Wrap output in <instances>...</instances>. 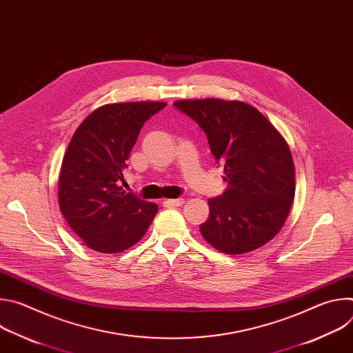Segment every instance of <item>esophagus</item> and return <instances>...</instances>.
Instances as JSON below:
<instances>
[{"label": "esophagus", "mask_w": 353, "mask_h": 353, "mask_svg": "<svg viewBox=\"0 0 353 353\" xmlns=\"http://www.w3.org/2000/svg\"><path fill=\"white\" fill-rule=\"evenodd\" d=\"M168 205H172V207H180L184 204V198H173V199H168L166 201Z\"/></svg>", "instance_id": "obj_1"}]
</instances>
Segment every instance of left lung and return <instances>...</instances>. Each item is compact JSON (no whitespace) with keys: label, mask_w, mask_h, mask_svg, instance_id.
<instances>
[{"label":"left lung","mask_w":353,"mask_h":353,"mask_svg":"<svg viewBox=\"0 0 353 353\" xmlns=\"http://www.w3.org/2000/svg\"><path fill=\"white\" fill-rule=\"evenodd\" d=\"M177 110L208 138L228 188L211 198L201 234L225 254L250 253L276 236L294 196L290 150L276 128L253 106L237 100H179Z\"/></svg>","instance_id":"obj_1"}]
</instances>
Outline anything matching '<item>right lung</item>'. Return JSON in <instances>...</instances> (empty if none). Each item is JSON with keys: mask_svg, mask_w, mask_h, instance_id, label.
Here are the masks:
<instances>
[{"mask_svg": "<svg viewBox=\"0 0 353 353\" xmlns=\"http://www.w3.org/2000/svg\"><path fill=\"white\" fill-rule=\"evenodd\" d=\"M162 102L112 103L92 112L77 128L63 159L60 210L71 229L99 253L135 244L158 214V205L123 188V172L145 121Z\"/></svg>", "mask_w": 353, "mask_h": 353, "instance_id": "obj_1", "label": "right lung"}]
</instances>
